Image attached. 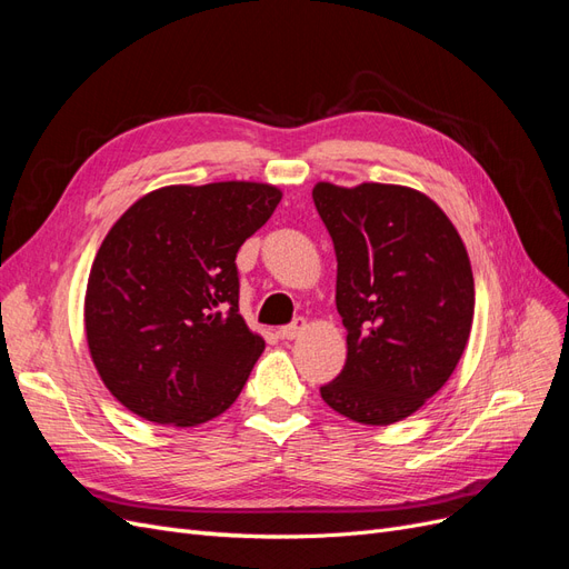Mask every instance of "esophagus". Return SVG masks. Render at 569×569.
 I'll return each instance as SVG.
<instances>
[{
	"label": "esophagus",
	"instance_id": "34e87169",
	"mask_svg": "<svg viewBox=\"0 0 569 569\" xmlns=\"http://www.w3.org/2000/svg\"><path fill=\"white\" fill-rule=\"evenodd\" d=\"M306 330H308L306 318H297L291 325H284V327H282L280 337H282V339H297V337H301Z\"/></svg>",
	"mask_w": 569,
	"mask_h": 569
}]
</instances>
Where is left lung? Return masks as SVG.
<instances>
[{"label": "left lung", "instance_id": "1", "mask_svg": "<svg viewBox=\"0 0 569 569\" xmlns=\"http://www.w3.org/2000/svg\"><path fill=\"white\" fill-rule=\"evenodd\" d=\"M337 253L347 363L322 401L360 425H393L449 382L470 339L475 278L458 230L403 184L318 182Z\"/></svg>", "mask_w": 569, "mask_h": 569}]
</instances>
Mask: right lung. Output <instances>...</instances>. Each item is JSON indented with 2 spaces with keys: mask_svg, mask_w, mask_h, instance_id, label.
<instances>
[{
  "mask_svg": "<svg viewBox=\"0 0 569 569\" xmlns=\"http://www.w3.org/2000/svg\"><path fill=\"white\" fill-rule=\"evenodd\" d=\"M282 192L228 180L137 199L101 242L84 335L101 382L134 416L194 427L226 412L266 341L239 316V247Z\"/></svg>",
  "mask_w": 569,
  "mask_h": 569,
  "instance_id": "add662e5",
  "label": "right lung"
}]
</instances>
